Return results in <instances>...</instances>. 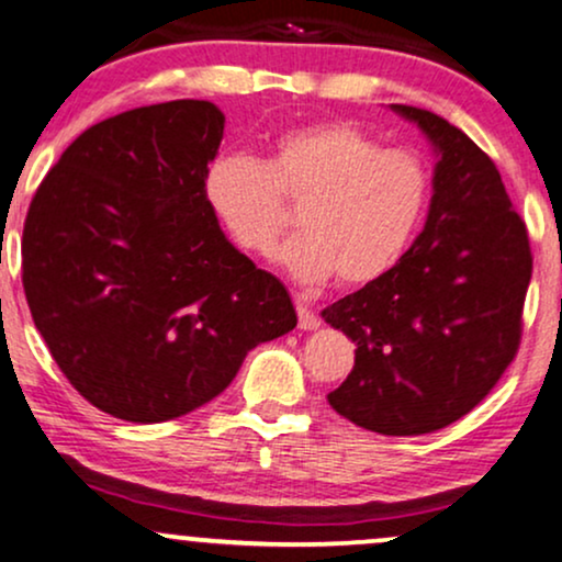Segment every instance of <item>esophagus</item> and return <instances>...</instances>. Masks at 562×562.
Here are the masks:
<instances>
[{
	"label": "esophagus",
	"mask_w": 562,
	"mask_h": 562,
	"mask_svg": "<svg viewBox=\"0 0 562 562\" xmlns=\"http://www.w3.org/2000/svg\"><path fill=\"white\" fill-rule=\"evenodd\" d=\"M319 325H322V319L317 317V314H314L308 306H303V303H299V327L301 330H317Z\"/></svg>",
	"instance_id": "obj_1"
}]
</instances>
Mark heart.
Segmentation results:
<instances>
[{"instance_id":"1","label":"heart","mask_w":562,"mask_h":562,"mask_svg":"<svg viewBox=\"0 0 562 562\" xmlns=\"http://www.w3.org/2000/svg\"><path fill=\"white\" fill-rule=\"evenodd\" d=\"M205 198L245 254L269 259L301 211L303 237L282 261L295 280L370 285L409 250L430 200L423 156L383 142L348 121L288 128L263 164L232 153L205 171Z\"/></svg>"}]
</instances>
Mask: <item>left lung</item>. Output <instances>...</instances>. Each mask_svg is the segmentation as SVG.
Wrapping results in <instances>:
<instances>
[{
	"instance_id": "obj_1",
	"label": "left lung",
	"mask_w": 562,
	"mask_h": 562,
	"mask_svg": "<svg viewBox=\"0 0 562 562\" xmlns=\"http://www.w3.org/2000/svg\"><path fill=\"white\" fill-rule=\"evenodd\" d=\"M441 153L428 222L402 261L322 312L357 344L327 393L338 415L383 436L465 417L505 375L524 335L533 256L494 160L441 115L393 105Z\"/></svg>"
}]
</instances>
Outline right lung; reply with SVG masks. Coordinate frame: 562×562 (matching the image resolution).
I'll return each instance as SVG.
<instances>
[{
	"label": "right lung",
	"mask_w": 562,
	"mask_h": 562,
	"mask_svg": "<svg viewBox=\"0 0 562 562\" xmlns=\"http://www.w3.org/2000/svg\"><path fill=\"white\" fill-rule=\"evenodd\" d=\"M214 102L134 108L79 134L23 224L31 317L68 383L128 423L218 396L245 353L295 327L285 285L218 229Z\"/></svg>",
	"instance_id": "add662e5"
}]
</instances>
